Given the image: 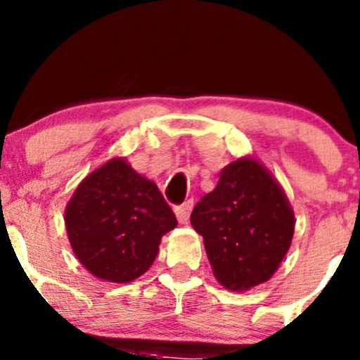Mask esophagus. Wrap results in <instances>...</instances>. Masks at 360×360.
I'll use <instances>...</instances> for the list:
<instances>
[{"instance_id":"esophagus-1","label":"esophagus","mask_w":360,"mask_h":360,"mask_svg":"<svg viewBox=\"0 0 360 360\" xmlns=\"http://www.w3.org/2000/svg\"><path fill=\"white\" fill-rule=\"evenodd\" d=\"M191 208H193V201H191V200L184 201L183 205H179V207L174 208V212H176L177 220H179L181 224H186V222H188L189 213H191Z\"/></svg>"}]
</instances>
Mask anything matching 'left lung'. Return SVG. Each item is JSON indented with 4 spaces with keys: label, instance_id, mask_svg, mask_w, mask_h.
Here are the masks:
<instances>
[{
    "label": "left lung",
    "instance_id": "8db88e82",
    "mask_svg": "<svg viewBox=\"0 0 360 360\" xmlns=\"http://www.w3.org/2000/svg\"><path fill=\"white\" fill-rule=\"evenodd\" d=\"M203 236L215 278L229 290L266 282L282 263L294 236V210L276 179L251 157L220 171L213 191L191 213Z\"/></svg>",
    "mask_w": 360,
    "mask_h": 360
}]
</instances>
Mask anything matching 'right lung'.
I'll return each instance as SVG.
<instances>
[{"instance_id": "obj_1", "label": "right lung", "mask_w": 360, "mask_h": 360, "mask_svg": "<svg viewBox=\"0 0 360 360\" xmlns=\"http://www.w3.org/2000/svg\"><path fill=\"white\" fill-rule=\"evenodd\" d=\"M65 224L73 252L90 274L126 283L152 266L162 236L177 220L157 184L114 157L78 184Z\"/></svg>"}]
</instances>
